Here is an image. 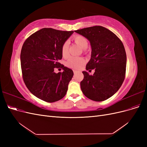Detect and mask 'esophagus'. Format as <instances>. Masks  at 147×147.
<instances>
[{"mask_svg":"<svg viewBox=\"0 0 147 147\" xmlns=\"http://www.w3.org/2000/svg\"><path fill=\"white\" fill-rule=\"evenodd\" d=\"M74 74H77V70H74Z\"/></svg>","mask_w":147,"mask_h":147,"instance_id":"34e87169","label":"esophagus"}]
</instances>
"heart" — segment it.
<instances>
[{"mask_svg": "<svg viewBox=\"0 0 147 147\" xmlns=\"http://www.w3.org/2000/svg\"><path fill=\"white\" fill-rule=\"evenodd\" d=\"M74 42L80 47L83 50H85L88 46V42L87 39L82 35H77L73 37ZM69 42H65L62 47V54L64 57H67L69 56ZM85 63V60L83 57H71L67 60L66 65L70 68L78 69Z\"/></svg>", "mask_w": 147, "mask_h": 147, "instance_id": "b5f03b06", "label": "heart"}]
</instances>
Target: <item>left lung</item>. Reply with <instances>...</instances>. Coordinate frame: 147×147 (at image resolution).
I'll use <instances>...</instances> for the list:
<instances>
[{"instance_id":"left-lung-1","label":"left lung","mask_w":147,"mask_h":147,"mask_svg":"<svg viewBox=\"0 0 147 147\" xmlns=\"http://www.w3.org/2000/svg\"><path fill=\"white\" fill-rule=\"evenodd\" d=\"M90 42L91 59L86 70H95L92 75L83 71L80 82L84 95L100 102L110 98L121 87L124 80L126 54L122 42L112 31L100 26L75 30Z\"/></svg>"}]
</instances>
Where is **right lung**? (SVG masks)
<instances>
[{
    "instance_id": "obj_1",
    "label": "right lung",
    "mask_w": 147,
    "mask_h": 147,
    "mask_svg": "<svg viewBox=\"0 0 147 147\" xmlns=\"http://www.w3.org/2000/svg\"><path fill=\"white\" fill-rule=\"evenodd\" d=\"M73 33L43 28L31 35L22 47L20 60L23 80L38 99L54 102L66 94L74 72L58 61L63 57V44ZM55 67H62L63 72L55 73Z\"/></svg>"
}]
</instances>
